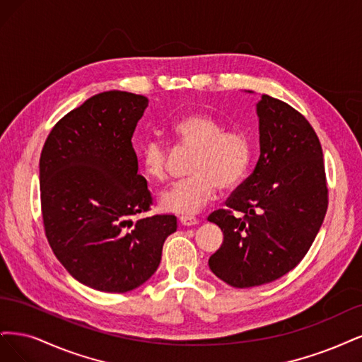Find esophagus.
<instances>
[{"label":"esophagus","mask_w":362,"mask_h":362,"mask_svg":"<svg viewBox=\"0 0 362 362\" xmlns=\"http://www.w3.org/2000/svg\"><path fill=\"white\" fill-rule=\"evenodd\" d=\"M179 221H180L182 226H188V227L189 226H195L198 223V219L195 216H186V215H182L179 218Z\"/></svg>","instance_id":"1"}]
</instances>
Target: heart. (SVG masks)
Segmentation results:
<instances>
[{
	"label": "heart",
	"instance_id": "obj_1",
	"mask_svg": "<svg viewBox=\"0 0 362 362\" xmlns=\"http://www.w3.org/2000/svg\"><path fill=\"white\" fill-rule=\"evenodd\" d=\"M170 134L179 147L194 150L191 177L168 186L159 195L165 212L195 215L216 197L219 186H238L252 158L251 138L239 129H224V124L203 112L186 114L174 120ZM139 162L151 180L160 182L168 173V147L158 138H150L139 147Z\"/></svg>",
	"mask_w": 362,
	"mask_h": 362
}]
</instances>
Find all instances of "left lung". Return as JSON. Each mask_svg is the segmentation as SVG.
Masks as SVG:
<instances>
[{
    "instance_id": "obj_1",
    "label": "left lung",
    "mask_w": 362,
    "mask_h": 362,
    "mask_svg": "<svg viewBox=\"0 0 362 362\" xmlns=\"http://www.w3.org/2000/svg\"><path fill=\"white\" fill-rule=\"evenodd\" d=\"M257 115V165L230 195L227 209L207 218L224 233L209 267L238 288L275 281L298 266L328 209L322 146L308 120L267 95Z\"/></svg>"
}]
</instances>
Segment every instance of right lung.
<instances>
[{"label": "right lung", "mask_w": 362, "mask_h": 362, "mask_svg": "<svg viewBox=\"0 0 362 362\" xmlns=\"http://www.w3.org/2000/svg\"><path fill=\"white\" fill-rule=\"evenodd\" d=\"M148 99L127 91L91 96L58 122L40 155L45 233L55 257L79 283L108 293L144 284L160 263L174 215L148 211L132 135Z\"/></svg>", "instance_id": "1"}]
</instances>
